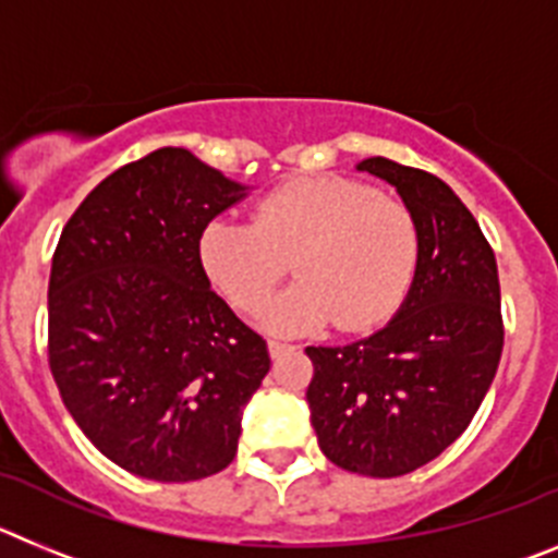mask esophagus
<instances>
[{"instance_id": "1", "label": "esophagus", "mask_w": 558, "mask_h": 558, "mask_svg": "<svg viewBox=\"0 0 558 558\" xmlns=\"http://www.w3.org/2000/svg\"><path fill=\"white\" fill-rule=\"evenodd\" d=\"M268 349H270V357H282V354L293 352L295 347L284 343V340H268Z\"/></svg>"}]
</instances>
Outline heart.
I'll list each match as a JSON object with an SVG mask.
<instances>
[{"instance_id":"obj_1","label":"heart","mask_w":558,"mask_h":558,"mask_svg":"<svg viewBox=\"0 0 558 558\" xmlns=\"http://www.w3.org/2000/svg\"><path fill=\"white\" fill-rule=\"evenodd\" d=\"M209 282L243 313L265 307L290 270L302 279L268 310V324L302 332L327 324L377 327L405 299L418 259L411 209L363 181L322 175L279 184L251 223L211 220L198 243Z\"/></svg>"}]
</instances>
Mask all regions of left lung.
<instances>
[{"mask_svg":"<svg viewBox=\"0 0 558 558\" xmlns=\"http://www.w3.org/2000/svg\"><path fill=\"white\" fill-rule=\"evenodd\" d=\"M357 170L397 186L418 229L411 293L388 327L349 347H307L310 418L347 472L399 477L470 427L502 354L497 259L456 192L391 159Z\"/></svg>","mask_w":558,"mask_h":558,"instance_id":"1","label":"left lung"}]
</instances>
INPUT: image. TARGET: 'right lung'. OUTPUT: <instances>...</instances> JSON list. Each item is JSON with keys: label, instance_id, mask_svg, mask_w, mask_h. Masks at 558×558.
Instances as JSON below:
<instances>
[{"label": "right lung", "instance_id": "obj_1", "mask_svg": "<svg viewBox=\"0 0 558 558\" xmlns=\"http://www.w3.org/2000/svg\"><path fill=\"white\" fill-rule=\"evenodd\" d=\"M245 186L159 147L63 226L49 270V372L86 438L131 475L186 483L236 456L268 343L209 288L201 234Z\"/></svg>", "mask_w": 558, "mask_h": 558}]
</instances>
